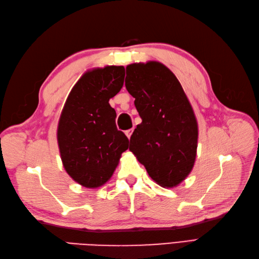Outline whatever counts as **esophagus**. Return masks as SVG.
Segmentation results:
<instances>
[{"instance_id":"esophagus-1","label":"esophagus","mask_w":259,"mask_h":259,"mask_svg":"<svg viewBox=\"0 0 259 259\" xmlns=\"http://www.w3.org/2000/svg\"><path fill=\"white\" fill-rule=\"evenodd\" d=\"M132 133H133V128H131V130H127V131H125V135L127 136V138H128V139L131 138Z\"/></svg>"}]
</instances>
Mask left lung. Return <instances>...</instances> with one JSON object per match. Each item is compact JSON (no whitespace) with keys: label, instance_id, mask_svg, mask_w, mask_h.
Returning a JSON list of instances; mask_svg holds the SVG:
<instances>
[{"label":"left lung","instance_id":"1","mask_svg":"<svg viewBox=\"0 0 259 259\" xmlns=\"http://www.w3.org/2000/svg\"><path fill=\"white\" fill-rule=\"evenodd\" d=\"M125 86L143 120L131 136L130 150L156 184L178 186L192 170L199 134L182 85L167 67L148 61L126 67Z\"/></svg>","mask_w":259,"mask_h":259}]
</instances>
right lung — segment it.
Wrapping results in <instances>:
<instances>
[{
  "label": "right lung",
  "instance_id": "1",
  "mask_svg": "<svg viewBox=\"0 0 259 259\" xmlns=\"http://www.w3.org/2000/svg\"><path fill=\"white\" fill-rule=\"evenodd\" d=\"M123 66L85 72L70 92L62 109L57 140L62 165L74 182L98 188L111 178L128 139L115 126L109 100L122 89Z\"/></svg>",
  "mask_w": 259,
  "mask_h": 259
}]
</instances>
